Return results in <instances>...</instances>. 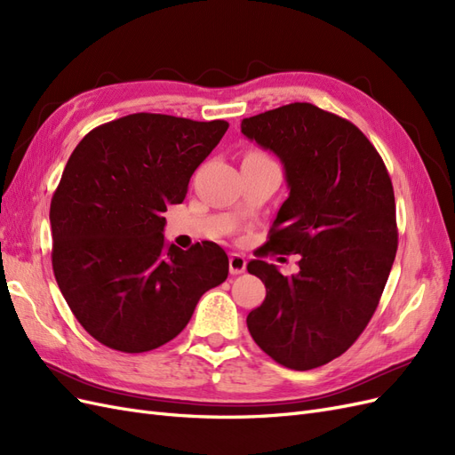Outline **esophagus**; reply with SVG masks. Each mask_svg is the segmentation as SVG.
Returning <instances> with one entry per match:
<instances>
[{
    "label": "esophagus",
    "mask_w": 455,
    "mask_h": 455,
    "mask_svg": "<svg viewBox=\"0 0 455 455\" xmlns=\"http://www.w3.org/2000/svg\"><path fill=\"white\" fill-rule=\"evenodd\" d=\"M244 269H246V259L241 254H231L229 256V273L241 275Z\"/></svg>",
    "instance_id": "1"
}]
</instances>
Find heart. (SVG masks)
I'll list each match as a JSON object with an SVG mask.
<instances>
[{"label":"heart","mask_w":455,"mask_h":455,"mask_svg":"<svg viewBox=\"0 0 455 455\" xmlns=\"http://www.w3.org/2000/svg\"><path fill=\"white\" fill-rule=\"evenodd\" d=\"M252 156H261V154H252Z\"/></svg>","instance_id":"1"}]
</instances>
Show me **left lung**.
Masks as SVG:
<instances>
[{
  "instance_id": "8db88e82",
  "label": "left lung",
  "mask_w": 455,
  "mask_h": 455,
  "mask_svg": "<svg viewBox=\"0 0 455 455\" xmlns=\"http://www.w3.org/2000/svg\"><path fill=\"white\" fill-rule=\"evenodd\" d=\"M241 132L281 159L291 189L264 254H299L291 277L249 261L266 299L246 326L273 361L319 368L353 346L379 304L398 244L391 178L351 121L309 102L246 117Z\"/></svg>"
}]
</instances>
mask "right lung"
I'll return each instance as SVG.
<instances>
[{"label":"right lung","mask_w":455,"mask_h":455,"mask_svg":"<svg viewBox=\"0 0 455 455\" xmlns=\"http://www.w3.org/2000/svg\"><path fill=\"white\" fill-rule=\"evenodd\" d=\"M229 123L131 114L92 129L66 163L51 201L52 271L79 324L123 353L157 349L222 284L216 243L164 241L163 212L182 203L191 174Z\"/></svg>","instance_id":"1"}]
</instances>
